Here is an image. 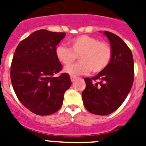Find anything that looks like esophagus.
Returning a JSON list of instances; mask_svg holds the SVG:
<instances>
[{"mask_svg":"<svg viewBox=\"0 0 146 146\" xmlns=\"http://www.w3.org/2000/svg\"><path fill=\"white\" fill-rule=\"evenodd\" d=\"M70 80L72 82H74L76 80V77H75V76H70Z\"/></svg>","mask_w":146,"mask_h":146,"instance_id":"1","label":"esophagus"}]
</instances>
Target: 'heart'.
<instances>
[{"mask_svg":"<svg viewBox=\"0 0 146 146\" xmlns=\"http://www.w3.org/2000/svg\"><path fill=\"white\" fill-rule=\"evenodd\" d=\"M70 48L56 46V56L63 65L68 66L78 58L80 62L66 66V73L71 76L86 74L90 71L99 73L104 70L112 58V49L106 42L87 35H80L70 40Z\"/></svg>","mask_w":146,"mask_h":146,"instance_id":"b5f03b06","label":"heart"}]
</instances>
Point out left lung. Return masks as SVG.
I'll return each instance as SVG.
<instances>
[{
  "mask_svg": "<svg viewBox=\"0 0 146 146\" xmlns=\"http://www.w3.org/2000/svg\"><path fill=\"white\" fill-rule=\"evenodd\" d=\"M112 49L107 67L93 78H85L82 98L86 109L96 115H106L117 110L131 90L134 80L132 51L119 36L104 31Z\"/></svg>",
  "mask_w": 146,
  "mask_h": 146,
  "instance_id": "1",
  "label": "left lung"
}]
</instances>
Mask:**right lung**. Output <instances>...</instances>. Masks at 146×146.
<instances>
[{"mask_svg": "<svg viewBox=\"0 0 146 146\" xmlns=\"http://www.w3.org/2000/svg\"><path fill=\"white\" fill-rule=\"evenodd\" d=\"M65 36V33L39 30L21 41L14 52L11 83L20 102L36 115L57 112L72 84L67 73L54 76L63 68L55 50Z\"/></svg>", "mask_w": 146, "mask_h": 146, "instance_id": "right-lung-1", "label": "right lung"}]
</instances>
